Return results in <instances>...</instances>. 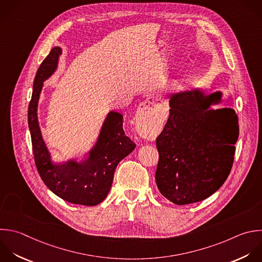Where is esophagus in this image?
<instances>
[{
    "label": "esophagus",
    "mask_w": 262,
    "mask_h": 262,
    "mask_svg": "<svg viewBox=\"0 0 262 262\" xmlns=\"http://www.w3.org/2000/svg\"><path fill=\"white\" fill-rule=\"evenodd\" d=\"M159 98L158 96H149L145 101L140 103L138 111H137V120L142 127L149 121L151 120L156 113H157V107L159 104Z\"/></svg>",
    "instance_id": "1"
}]
</instances>
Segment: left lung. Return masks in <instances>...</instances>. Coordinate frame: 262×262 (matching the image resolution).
<instances>
[{
	"label": "left lung",
	"instance_id": "obj_1",
	"mask_svg": "<svg viewBox=\"0 0 262 262\" xmlns=\"http://www.w3.org/2000/svg\"><path fill=\"white\" fill-rule=\"evenodd\" d=\"M220 93L200 91L171 95L168 121L156 140L160 192L176 205L203 201L228 177L238 137L232 108L210 110Z\"/></svg>",
	"mask_w": 262,
	"mask_h": 262
}]
</instances>
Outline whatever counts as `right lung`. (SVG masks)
I'll return each mask as SVG.
<instances>
[{"label": "right lung", "mask_w": 262, "mask_h": 262, "mask_svg": "<svg viewBox=\"0 0 262 262\" xmlns=\"http://www.w3.org/2000/svg\"><path fill=\"white\" fill-rule=\"evenodd\" d=\"M60 54L59 47L53 48L41 63L34 81L28 119L35 163L42 180L56 195L73 204L95 206L106 198L118 164L136 144L124 132L123 116L112 112L103 124L97 143L90 151L89 159L82 163L71 161L60 165L51 162L42 139L37 107L43 82L55 71Z\"/></svg>", "instance_id": "obj_1"}]
</instances>
